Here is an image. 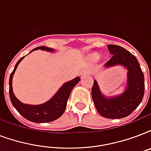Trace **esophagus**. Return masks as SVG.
I'll list each match as a JSON object with an SVG mask.
<instances>
[{
  "instance_id": "obj_1",
  "label": "esophagus",
  "mask_w": 151,
  "mask_h": 151,
  "mask_svg": "<svg viewBox=\"0 0 151 151\" xmlns=\"http://www.w3.org/2000/svg\"><path fill=\"white\" fill-rule=\"evenodd\" d=\"M81 75L82 76H85L86 75V74H88V73H89V70H88V69H85L83 70H81Z\"/></svg>"
}]
</instances>
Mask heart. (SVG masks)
<instances>
[{
  "mask_svg": "<svg viewBox=\"0 0 151 151\" xmlns=\"http://www.w3.org/2000/svg\"><path fill=\"white\" fill-rule=\"evenodd\" d=\"M94 58H98V55H94Z\"/></svg>",
  "mask_w": 151,
  "mask_h": 151,
  "instance_id": "b5f03b06",
  "label": "heart"
}]
</instances>
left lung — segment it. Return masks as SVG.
Wrapping results in <instances>:
<instances>
[{
  "label": "left lung",
  "mask_w": 151,
  "mask_h": 151,
  "mask_svg": "<svg viewBox=\"0 0 151 151\" xmlns=\"http://www.w3.org/2000/svg\"><path fill=\"white\" fill-rule=\"evenodd\" d=\"M109 53L112 55L105 63L107 68L123 65L127 70L126 89L119 95L105 97L101 93L96 80L92 88V98L96 110L101 116L109 119H121L129 116L137 109L144 95V75L137 58L117 45H108Z\"/></svg>",
  "instance_id": "8db88e82"
}]
</instances>
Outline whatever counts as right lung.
Returning a JSON list of instances; mask_svg holds the SVG:
<instances>
[{
  "label": "right lung",
  "mask_w": 151,
  "mask_h": 151,
  "mask_svg": "<svg viewBox=\"0 0 151 151\" xmlns=\"http://www.w3.org/2000/svg\"><path fill=\"white\" fill-rule=\"evenodd\" d=\"M39 49L50 51V52L54 51V49L52 48L41 46V47L34 48L30 53H32L34 50H39ZM24 57L25 56H24L21 58H19V60L17 62L15 65L14 70L10 74L9 96H10L12 104L15 109H17V111L29 121H32L33 123H48V122L54 121L55 119H58L64 113L71 91L73 87L79 82L81 78L79 77H77L73 80L69 81L63 84L62 87L55 94V96L45 103L38 104V105H32V104L22 103L15 96L14 93H13L12 78H13V74L17 70V66Z\"/></svg>",
  "instance_id": "obj_1"
}]
</instances>
